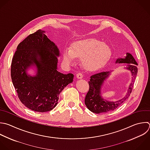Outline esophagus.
Wrapping results in <instances>:
<instances>
[{"label":"esophagus","mask_w":150,"mask_h":150,"mask_svg":"<svg viewBox=\"0 0 150 150\" xmlns=\"http://www.w3.org/2000/svg\"><path fill=\"white\" fill-rule=\"evenodd\" d=\"M76 77L78 78V79H82L83 77V75L80 72H79L76 74Z\"/></svg>","instance_id":"obj_1"}]
</instances>
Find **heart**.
I'll return each mask as SVG.
<instances>
[{
  "label": "heart",
  "instance_id": "obj_1",
  "mask_svg": "<svg viewBox=\"0 0 150 150\" xmlns=\"http://www.w3.org/2000/svg\"><path fill=\"white\" fill-rule=\"evenodd\" d=\"M111 49L109 45L96 39L80 40L73 44L71 49L66 48L63 52V60L67 64H73L75 57H82L84 67L88 70H97L109 60Z\"/></svg>",
  "mask_w": 150,
  "mask_h": 150
}]
</instances>
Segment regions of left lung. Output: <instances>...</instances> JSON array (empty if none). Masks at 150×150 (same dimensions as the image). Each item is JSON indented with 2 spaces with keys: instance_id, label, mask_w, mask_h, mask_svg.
Wrapping results in <instances>:
<instances>
[{
  "instance_id": "8db88e82",
  "label": "left lung",
  "mask_w": 150,
  "mask_h": 150,
  "mask_svg": "<svg viewBox=\"0 0 150 150\" xmlns=\"http://www.w3.org/2000/svg\"><path fill=\"white\" fill-rule=\"evenodd\" d=\"M117 62L120 63L132 64L131 65L129 64L127 68L131 71L133 77L132 82L130 84L128 92L123 98L115 102H110L104 101V99L100 96L101 86L104 80L108 76L110 71H103L92 75L88 81L89 90L86 96L85 104L91 111L94 113L99 114L101 112H107L116 109L128 98L132 90L134 81L138 72V68L136 66H137L136 61L131 54L127 53V56L125 59H118L116 63Z\"/></svg>"
}]
</instances>
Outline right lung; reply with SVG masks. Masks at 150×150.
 <instances>
[{"instance_id":"obj_1","label":"right lung","mask_w":150,"mask_h":150,"mask_svg":"<svg viewBox=\"0 0 150 150\" xmlns=\"http://www.w3.org/2000/svg\"><path fill=\"white\" fill-rule=\"evenodd\" d=\"M45 33L38 30L21 42L11 64V78L20 101L29 109L42 112L56 107L60 93L74 77L71 73L57 71L59 49ZM33 63L38 73L29 76L25 70Z\"/></svg>"}]
</instances>
